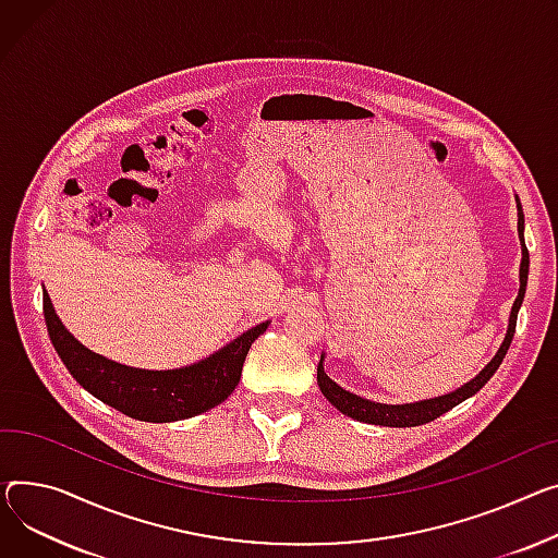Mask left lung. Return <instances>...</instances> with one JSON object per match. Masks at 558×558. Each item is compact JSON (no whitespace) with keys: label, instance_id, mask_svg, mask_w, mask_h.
<instances>
[{"label":"left lung","instance_id":"8db88e82","mask_svg":"<svg viewBox=\"0 0 558 558\" xmlns=\"http://www.w3.org/2000/svg\"><path fill=\"white\" fill-rule=\"evenodd\" d=\"M523 231H525V215H523V208H521V202H518V235H521V242H523V263H521V291H518V299L513 301V307H511V318H509V329H507V337L498 350V354L489 361V365L482 369V373L471 379L466 386L458 388L456 392L451 395H444V397H435V399H426V401H417V403H403V405H386V403H375V401H367V399H361L348 390H343L341 386L333 384L323 369V356H320V363H318V386H320V392L325 395V399L337 408V411H341L343 415L352 417V420H359V422H365V424H377V426H392V428H405V426H422V424H428L433 420H437L439 415L449 413L451 408H456L458 403H462L464 399H469L471 395H475L482 386H485L496 369L500 367L509 345H511V339H513V331H515V318H518V310H521L523 305V299H525V289H527V274H530V251L525 246V238H523Z\"/></svg>","mask_w":558,"mask_h":558}]
</instances>
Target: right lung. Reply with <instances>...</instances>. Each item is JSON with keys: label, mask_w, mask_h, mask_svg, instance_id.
Returning <instances> with one entry per match:
<instances>
[{"label": "right lung", "mask_w": 558, "mask_h": 558, "mask_svg": "<svg viewBox=\"0 0 558 558\" xmlns=\"http://www.w3.org/2000/svg\"><path fill=\"white\" fill-rule=\"evenodd\" d=\"M43 303L49 339L71 377L123 415L157 424L202 415L225 401L242 377V365L251 343L269 325H255L233 343L195 365L157 373V369L128 367L87 350L64 329L47 291Z\"/></svg>", "instance_id": "add662e5"}]
</instances>
